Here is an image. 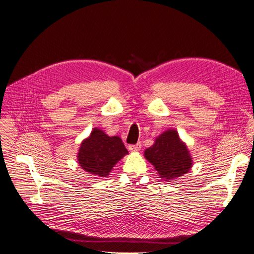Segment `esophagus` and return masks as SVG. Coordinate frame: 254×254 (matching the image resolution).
Wrapping results in <instances>:
<instances>
[{
	"mask_svg": "<svg viewBox=\"0 0 254 254\" xmlns=\"http://www.w3.org/2000/svg\"><path fill=\"white\" fill-rule=\"evenodd\" d=\"M141 149V143H137L135 145H129L128 146V150L131 152H137Z\"/></svg>",
	"mask_w": 254,
	"mask_h": 254,
	"instance_id": "obj_1",
	"label": "esophagus"
}]
</instances>
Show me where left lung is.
I'll list each match as a JSON object with an SVG mask.
<instances>
[{
    "mask_svg": "<svg viewBox=\"0 0 254 254\" xmlns=\"http://www.w3.org/2000/svg\"><path fill=\"white\" fill-rule=\"evenodd\" d=\"M144 157L154 167L159 178L170 181L183 176L192 167V157L175 128H169L157 136Z\"/></svg>",
    "mask_w": 254,
    "mask_h": 254,
    "instance_id": "8db88e82",
    "label": "left lung"
}]
</instances>
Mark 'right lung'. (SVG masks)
I'll return each mask as SVG.
<instances>
[{
	"instance_id": "right-lung-1",
	"label": "right lung",
	"mask_w": 254,
	"mask_h": 254,
	"mask_svg": "<svg viewBox=\"0 0 254 254\" xmlns=\"http://www.w3.org/2000/svg\"><path fill=\"white\" fill-rule=\"evenodd\" d=\"M127 153L123 140L118 136L110 137L101 128L95 127L80 144L77 162L89 174L107 177L113 167Z\"/></svg>"
}]
</instances>
